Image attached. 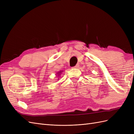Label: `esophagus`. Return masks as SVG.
I'll list each match as a JSON object with an SVG mask.
<instances>
[{"label":"esophagus","instance_id":"1","mask_svg":"<svg viewBox=\"0 0 134 134\" xmlns=\"http://www.w3.org/2000/svg\"><path fill=\"white\" fill-rule=\"evenodd\" d=\"M78 67H79V65L78 64H76L75 66L72 67V68H78Z\"/></svg>","mask_w":134,"mask_h":134}]
</instances>
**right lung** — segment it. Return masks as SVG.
<instances>
[{"label":"right lung","instance_id":"obj_1","mask_svg":"<svg viewBox=\"0 0 134 134\" xmlns=\"http://www.w3.org/2000/svg\"><path fill=\"white\" fill-rule=\"evenodd\" d=\"M62 72V71H60V72H58V74H59V75H60V73H61V72Z\"/></svg>","mask_w":134,"mask_h":134}]
</instances>
